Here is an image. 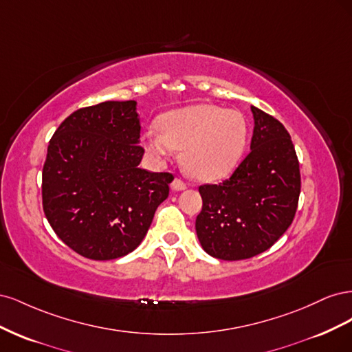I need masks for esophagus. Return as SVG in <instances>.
<instances>
[{"instance_id": "34e87169", "label": "esophagus", "mask_w": 352, "mask_h": 352, "mask_svg": "<svg viewBox=\"0 0 352 352\" xmlns=\"http://www.w3.org/2000/svg\"><path fill=\"white\" fill-rule=\"evenodd\" d=\"M172 188L175 190H184V189L188 188V184L185 182L182 177H175V180L172 182Z\"/></svg>"}]
</instances>
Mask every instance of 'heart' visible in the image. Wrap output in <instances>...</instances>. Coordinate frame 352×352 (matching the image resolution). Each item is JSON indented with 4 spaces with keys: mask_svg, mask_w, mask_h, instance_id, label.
<instances>
[{
    "mask_svg": "<svg viewBox=\"0 0 352 352\" xmlns=\"http://www.w3.org/2000/svg\"><path fill=\"white\" fill-rule=\"evenodd\" d=\"M145 146L157 158H170L185 150L184 163L202 180H217L236 167L248 141L242 113L211 104L188 105L166 113L160 127L145 133Z\"/></svg>",
    "mask_w": 352,
    "mask_h": 352,
    "instance_id": "obj_1",
    "label": "heart"
}]
</instances>
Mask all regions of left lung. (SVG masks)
Instances as JSON below:
<instances>
[{"instance_id": "obj_1", "label": "left lung", "mask_w": 352, "mask_h": 352, "mask_svg": "<svg viewBox=\"0 0 352 352\" xmlns=\"http://www.w3.org/2000/svg\"><path fill=\"white\" fill-rule=\"evenodd\" d=\"M251 151L219 185L198 188L202 210L195 229L201 247L226 261L269 250L291 226L301 190L300 163L285 126L257 107Z\"/></svg>"}]
</instances>
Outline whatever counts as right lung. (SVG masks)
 <instances>
[{"label": "right lung", "instance_id": "1", "mask_svg": "<svg viewBox=\"0 0 352 352\" xmlns=\"http://www.w3.org/2000/svg\"><path fill=\"white\" fill-rule=\"evenodd\" d=\"M136 101L79 109L52 135L42 168V208L56 235L91 260L132 252L168 197L172 173L140 163Z\"/></svg>", "mask_w": 352, "mask_h": 352}]
</instances>
